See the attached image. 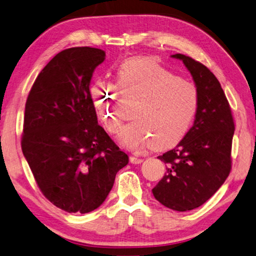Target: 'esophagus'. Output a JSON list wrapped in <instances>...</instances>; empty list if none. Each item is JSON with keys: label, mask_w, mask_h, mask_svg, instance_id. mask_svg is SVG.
I'll list each match as a JSON object with an SVG mask.
<instances>
[{"label": "esophagus", "mask_w": 256, "mask_h": 256, "mask_svg": "<svg viewBox=\"0 0 256 256\" xmlns=\"http://www.w3.org/2000/svg\"><path fill=\"white\" fill-rule=\"evenodd\" d=\"M129 160H130V162L134 164V165H138V164H142L144 162L142 158L136 157V156H130L129 157Z\"/></svg>", "instance_id": "34e87169"}]
</instances>
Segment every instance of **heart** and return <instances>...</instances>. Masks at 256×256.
Returning <instances> with one entry per match:
<instances>
[{"instance_id":"1","label":"heart","mask_w":256,"mask_h":256,"mask_svg":"<svg viewBox=\"0 0 256 256\" xmlns=\"http://www.w3.org/2000/svg\"><path fill=\"white\" fill-rule=\"evenodd\" d=\"M119 92L138 97L130 112L132 120L119 134L120 142L132 150L175 146L190 129L200 108L196 84L152 58H132L119 66L117 86L99 79L91 86L96 112L109 134H117L122 120Z\"/></svg>"}]
</instances>
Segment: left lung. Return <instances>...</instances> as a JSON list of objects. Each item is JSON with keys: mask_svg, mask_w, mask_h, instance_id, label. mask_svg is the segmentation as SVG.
I'll use <instances>...</instances> for the list:
<instances>
[{"mask_svg": "<svg viewBox=\"0 0 256 256\" xmlns=\"http://www.w3.org/2000/svg\"><path fill=\"white\" fill-rule=\"evenodd\" d=\"M200 91V108L192 127L172 150L158 156L167 172L152 188L155 198L168 208L186 212L197 208L213 196L232 168L234 120L230 104L213 72L180 53Z\"/></svg>", "mask_w": 256, "mask_h": 256, "instance_id": "8db88e82", "label": "left lung"}]
</instances>
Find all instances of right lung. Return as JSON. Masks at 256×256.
<instances>
[{
    "label": "right lung",
    "mask_w": 256,
    "mask_h": 256,
    "mask_svg": "<svg viewBox=\"0 0 256 256\" xmlns=\"http://www.w3.org/2000/svg\"><path fill=\"white\" fill-rule=\"evenodd\" d=\"M90 46L58 53L28 96L22 152L53 205L86 214L104 203L128 156L98 124L90 81L104 60Z\"/></svg>",
    "instance_id": "obj_1"
}]
</instances>
